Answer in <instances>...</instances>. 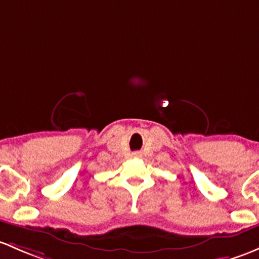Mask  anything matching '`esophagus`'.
I'll use <instances>...</instances> for the list:
<instances>
[{
	"instance_id": "obj_1",
	"label": "esophagus",
	"mask_w": 259,
	"mask_h": 259,
	"mask_svg": "<svg viewBox=\"0 0 259 259\" xmlns=\"http://www.w3.org/2000/svg\"><path fill=\"white\" fill-rule=\"evenodd\" d=\"M133 156H134V157H140L141 156V152H139V151L133 152Z\"/></svg>"
}]
</instances>
